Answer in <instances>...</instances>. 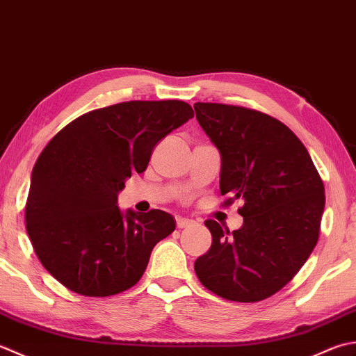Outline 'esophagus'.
I'll return each instance as SVG.
<instances>
[{
    "mask_svg": "<svg viewBox=\"0 0 356 356\" xmlns=\"http://www.w3.org/2000/svg\"><path fill=\"white\" fill-rule=\"evenodd\" d=\"M193 221L188 220V218H183V216H177V226L178 229H184V227H188L192 226Z\"/></svg>",
    "mask_w": 356,
    "mask_h": 356,
    "instance_id": "esophagus-1",
    "label": "esophagus"
}]
</instances>
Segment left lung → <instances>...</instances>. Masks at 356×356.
Masks as SVG:
<instances>
[{
	"label": "left lung",
	"mask_w": 356,
	"mask_h": 356,
	"mask_svg": "<svg viewBox=\"0 0 356 356\" xmlns=\"http://www.w3.org/2000/svg\"><path fill=\"white\" fill-rule=\"evenodd\" d=\"M200 126L221 154L222 206L241 198L244 222L229 234L204 224L212 245L195 261L201 284L224 300L257 302L292 280L320 236L325 195L307 149L270 115L220 103H195Z\"/></svg>",
	"instance_id": "8db88e82"
}]
</instances>
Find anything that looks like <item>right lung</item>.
<instances>
[{
	"instance_id": "add662e5",
	"label": "right lung",
	"mask_w": 356,
	"mask_h": 356,
	"mask_svg": "<svg viewBox=\"0 0 356 356\" xmlns=\"http://www.w3.org/2000/svg\"><path fill=\"white\" fill-rule=\"evenodd\" d=\"M193 118L184 101H124L95 108L63 127L33 165L26 229L36 257L64 287L111 296L135 286L173 216L117 206L132 172L146 170L152 150Z\"/></svg>"
}]
</instances>
